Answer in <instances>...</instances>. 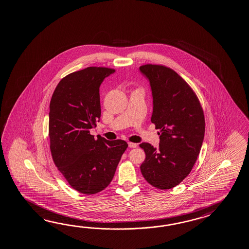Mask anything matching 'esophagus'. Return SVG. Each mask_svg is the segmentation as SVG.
<instances>
[{
    "instance_id": "obj_1",
    "label": "esophagus",
    "mask_w": 249,
    "mask_h": 249,
    "mask_svg": "<svg viewBox=\"0 0 249 249\" xmlns=\"http://www.w3.org/2000/svg\"><path fill=\"white\" fill-rule=\"evenodd\" d=\"M128 146L130 147V148H136L138 144L137 143H134V142H128Z\"/></svg>"
}]
</instances>
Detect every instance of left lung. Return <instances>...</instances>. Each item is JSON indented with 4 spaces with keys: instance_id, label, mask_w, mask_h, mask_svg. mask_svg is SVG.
<instances>
[{
    "instance_id": "1",
    "label": "left lung",
    "mask_w": 249,
    "mask_h": 249,
    "mask_svg": "<svg viewBox=\"0 0 249 249\" xmlns=\"http://www.w3.org/2000/svg\"><path fill=\"white\" fill-rule=\"evenodd\" d=\"M150 81L153 98L151 122L160 132V145L142 142L141 171L159 189H170L191 172L202 147L205 121L202 106L187 82L174 70L160 64L140 67Z\"/></svg>"
}]
</instances>
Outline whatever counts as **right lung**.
<instances>
[{
  "label": "right lung",
  "instance_id": "obj_1",
  "mask_svg": "<svg viewBox=\"0 0 249 249\" xmlns=\"http://www.w3.org/2000/svg\"><path fill=\"white\" fill-rule=\"evenodd\" d=\"M115 70L87 67L63 78L50 101L49 128L53 160L69 185L81 194L104 190L116 173L123 153V140L97 139L89 129L101 115L99 87Z\"/></svg>",
  "mask_w": 249,
  "mask_h": 249
}]
</instances>
